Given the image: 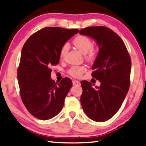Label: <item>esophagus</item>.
Listing matches in <instances>:
<instances>
[{"instance_id":"esophagus-1","label":"esophagus","mask_w":146,"mask_h":146,"mask_svg":"<svg viewBox=\"0 0 146 146\" xmlns=\"http://www.w3.org/2000/svg\"><path fill=\"white\" fill-rule=\"evenodd\" d=\"M73 85H75V86H80V85H81V83H80V82L77 81V80H73Z\"/></svg>"}]
</instances>
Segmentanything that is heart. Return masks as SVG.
Returning <instances> with one entry per match:
<instances>
[{
    "instance_id": "1",
    "label": "heart",
    "mask_w": 146,
    "mask_h": 146,
    "mask_svg": "<svg viewBox=\"0 0 146 146\" xmlns=\"http://www.w3.org/2000/svg\"><path fill=\"white\" fill-rule=\"evenodd\" d=\"M73 44L75 45L78 50L83 54H86V58L88 60H92L94 58L96 51L93 46V42L91 39L84 35H80L76 36L73 41ZM69 50V44L68 43L64 44L61 46L60 52V56L61 58L64 57ZM86 71V68L83 66H73L68 70V73L71 76L75 78H79Z\"/></svg>"
}]
</instances>
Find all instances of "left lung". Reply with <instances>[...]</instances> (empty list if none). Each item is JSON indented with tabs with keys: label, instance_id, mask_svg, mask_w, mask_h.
I'll return each mask as SVG.
<instances>
[{
	"label": "left lung",
	"instance_id": "8db88e82",
	"mask_svg": "<svg viewBox=\"0 0 146 146\" xmlns=\"http://www.w3.org/2000/svg\"><path fill=\"white\" fill-rule=\"evenodd\" d=\"M80 34L91 37L97 42L99 51L92 76L101 83L94 89L90 82H81L80 102L90 119L105 122L117 112L129 91L131 57L122 39L107 27H88L80 30Z\"/></svg>",
	"mask_w": 146,
	"mask_h": 146
}]
</instances>
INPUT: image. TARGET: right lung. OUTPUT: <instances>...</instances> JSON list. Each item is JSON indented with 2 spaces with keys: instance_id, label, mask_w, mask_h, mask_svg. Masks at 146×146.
<instances>
[{
  "instance_id": "1",
  "label": "right lung",
  "mask_w": 146,
  "mask_h": 146,
  "mask_svg": "<svg viewBox=\"0 0 146 146\" xmlns=\"http://www.w3.org/2000/svg\"><path fill=\"white\" fill-rule=\"evenodd\" d=\"M78 32L44 27L31 36L22 49L17 69L21 97L29 112L40 120L50 119L63 108L72 82L64 78L55 83L51 67L59 63L61 46Z\"/></svg>"
}]
</instances>
